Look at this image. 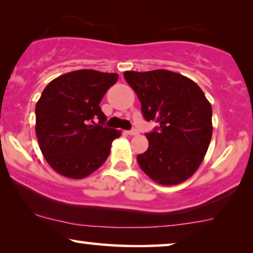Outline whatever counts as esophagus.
<instances>
[{
  "label": "esophagus",
  "instance_id": "obj_1",
  "mask_svg": "<svg viewBox=\"0 0 253 253\" xmlns=\"http://www.w3.org/2000/svg\"><path fill=\"white\" fill-rule=\"evenodd\" d=\"M126 133L130 134V136H136V134H138V130L132 129V130H130V131H126Z\"/></svg>",
  "mask_w": 253,
  "mask_h": 253
}]
</instances>
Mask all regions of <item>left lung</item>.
<instances>
[{
  "label": "left lung",
  "instance_id": "1",
  "mask_svg": "<svg viewBox=\"0 0 253 253\" xmlns=\"http://www.w3.org/2000/svg\"><path fill=\"white\" fill-rule=\"evenodd\" d=\"M124 78L141 103L144 119L159 126L146 133L148 148L137 155L145 174L175 185L195 174L212 138V106L202 88L176 72L126 71Z\"/></svg>",
  "mask_w": 253,
  "mask_h": 253
}]
</instances>
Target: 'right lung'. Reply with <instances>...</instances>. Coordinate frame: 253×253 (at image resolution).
Masks as SVG:
<instances>
[{"mask_svg": "<svg viewBox=\"0 0 253 253\" xmlns=\"http://www.w3.org/2000/svg\"><path fill=\"white\" fill-rule=\"evenodd\" d=\"M117 79V74L83 69L44 87L36 105V132L44 159L58 174L81 179L107 160L121 131L103 126L107 117L99 103Z\"/></svg>", "mask_w": 253, "mask_h": 253, "instance_id": "obj_1", "label": "right lung"}]
</instances>
